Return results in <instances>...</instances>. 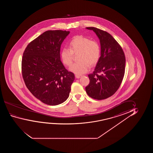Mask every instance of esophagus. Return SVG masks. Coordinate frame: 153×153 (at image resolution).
I'll return each mask as SVG.
<instances>
[{"label": "esophagus", "mask_w": 153, "mask_h": 153, "mask_svg": "<svg viewBox=\"0 0 153 153\" xmlns=\"http://www.w3.org/2000/svg\"><path fill=\"white\" fill-rule=\"evenodd\" d=\"M82 77V75H76L75 77L76 78H80Z\"/></svg>", "instance_id": "1"}]
</instances>
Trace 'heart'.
<instances>
[{
	"label": "heart",
	"instance_id": "heart-1",
	"mask_svg": "<svg viewBox=\"0 0 153 153\" xmlns=\"http://www.w3.org/2000/svg\"><path fill=\"white\" fill-rule=\"evenodd\" d=\"M69 48H63L61 52L63 63L67 66L71 65L74 54H78V62L74 63L69 70L76 74H82L98 63L100 56V47L94 40L82 36H74L69 43Z\"/></svg>",
	"mask_w": 153,
	"mask_h": 153
}]
</instances>
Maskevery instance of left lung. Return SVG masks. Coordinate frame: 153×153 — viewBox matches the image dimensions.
<instances>
[{"label":"left lung","mask_w":153,"mask_h":153,"mask_svg":"<svg viewBox=\"0 0 153 153\" xmlns=\"http://www.w3.org/2000/svg\"><path fill=\"white\" fill-rule=\"evenodd\" d=\"M86 29L92 30L98 37L101 56L93 73L88 75L90 82L85 89L91 98L103 100L114 94L121 85L125 73L126 57L110 34L96 27Z\"/></svg>","instance_id":"obj_1"}]
</instances>
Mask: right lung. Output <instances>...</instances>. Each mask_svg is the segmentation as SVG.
<instances>
[{"label":"right lung","mask_w":153,"mask_h":153,"mask_svg":"<svg viewBox=\"0 0 153 153\" xmlns=\"http://www.w3.org/2000/svg\"><path fill=\"white\" fill-rule=\"evenodd\" d=\"M69 32L45 31L30 42L23 52L21 68L25 85L46 105H56L66 100L75 79L60 57L61 44Z\"/></svg>","instance_id":"add662e5"}]
</instances>
